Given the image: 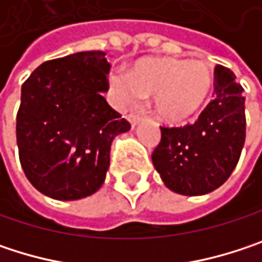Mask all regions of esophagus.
I'll list each match as a JSON object with an SVG mask.
<instances>
[{
  "label": "esophagus",
  "instance_id": "1",
  "mask_svg": "<svg viewBox=\"0 0 262 262\" xmlns=\"http://www.w3.org/2000/svg\"><path fill=\"white\" fill-rule=\"evenodd\" d=\"M129 121H130L132 127H136L141 123V117L139 115H129Z\"/></svg>",
  "mask_w": 262,
  "mask_h": 262
}]
</instances>
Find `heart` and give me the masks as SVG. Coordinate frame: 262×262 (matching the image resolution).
Returning <instances> with one entry per match:
<instances>
[{"mask_svg":"<svg viewBox=\"0 0 262 262\" xmlns=\"http://www.w3.org/2000/svg\"><path fill=\"white\" fill-rule=\"evenodd\" d=\"M111 89L121 107H133L151 97V109L158 120L179 126L195 118L211 100L215 77L202 60L188 62L176 57H145L129 76L111 77Z\"/></svg>","mask_w":262,"mask_h":262,"instance_id":"1","label":"heart"}]
</instances>
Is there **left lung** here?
I'll use <instances>...</instances> for the list:
<instances>
[{
  "instance_id": "left-lung-1",
  "label": "left lung",
  "mask_w": 262,
  "mask_h": 262,
  "mask_svg": "<svg viewBox=\"0 0 262 262\" xmlns=\"http://www.w3.org/2000/svg\"><path fill=\"white\" fill-rule=\"evenodd\" d=\"M235 74L215 67L214 100L192 126L161 127L151 155L165 186L182 195H203L228 181L246 139L244 89Z\"/></svg>"
}]
</instances>
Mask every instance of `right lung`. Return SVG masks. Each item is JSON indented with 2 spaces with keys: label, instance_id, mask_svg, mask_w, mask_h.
Masks as SVG:
<instances>
[{
  "label": "right lung",
  "instance_id": "1",
  "mask_svg": "<svg viewBox=\"0 0 262 262\" xmlns=\"http://www.w3.org/2000/svg\"><path fill=\"white\" fill-rule=\"evenodd\" d=\"M104 51H81L37 67L21 88L19 161L47 197L79 200L100 189L112 141L130 129L106 98Z\"/></svg>",
  "mask_w": 262,
  "mask_h": 262
}]
</instances>
